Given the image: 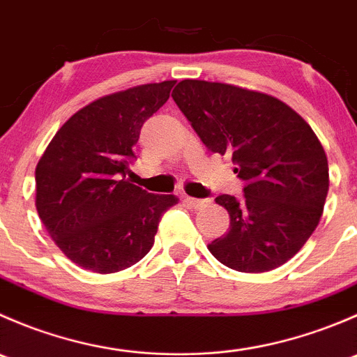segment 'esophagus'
Here are the masks:
<instances>
[{
    "label": "esophagus",
    "instance_id": "34e87169",
    "mask_svg": "<svg viewBox=\"0 0 357 357\" xmlns=\"http://www.w3.org/2000/svg\"><path fill=\"white\" fill-rule=\"evenodd\" d=\"M185 200H186V204L193 208L204 207V205H207V202H208V200H202V199H192V197H186Z\"/></svg>",
    "mask_w": 357,
    "mask_h": 357
}]
</instances>
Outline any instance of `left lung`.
<instances>
[{
  "mask_svg": "<svg viewBox=\"0 0 357 357\" xmlns=\"http://www.w3.org/2000/svg\"><path fill=\"white\" fill-rule=\"evenodd\" d=\"M172 100L211 152L229 155L245 181L219 195L229 231L207 248L240 273H264L294 257L319 225L330 176L321 142L282 100L254 89L185 79Z\"/></svg>",
  "mask_w": 357,
  "mask_h": 357,
  "instance_id": "1",
  "label": "left lung"
}]
</instances>
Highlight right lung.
I'll list each match as a JSON object with an SVG mask.
<instances>
[{"instance_id": "add662e5", "label": "right lung", "mask_w": 357, "mask_h": 357, "mask_svg": "<svg viewBox=\"0 0 357 357\" xmlns=\"http://www.w3.org/2000/svg\"><path fill=\"white\" fill-rule=\"evenodd\" d=\"M176 81L132 86L75 112L36 165V208L56 247L93 273L142 261L176 195H153L126 179L142 126Z\"/></svg>"}]
</instances>
